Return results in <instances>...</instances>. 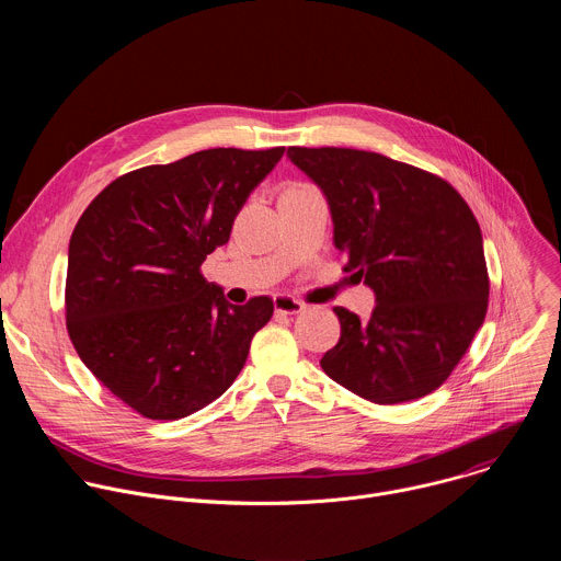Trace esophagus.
I'll use <instances>...</instances> for the list:
<instances>
[{
	"instance_id": "34e87169",
	"label": "esophagus",
	"mask_w": 561,
	"mask_h": 561,
	"mask_svg": "<svg viewBox=\"0 0 561 561\" xmlns=\"http://www.w3.org/2000/svg\"><path fill=\"white\" fill-rule=\"evenodd\" d=\"M273 301H275V310L282 312V314H297V312H301L306 308L304 301H299V299H295L290 295H275Z\"/></svg>"
}]
</instances>
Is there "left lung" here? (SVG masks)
<instances>
[{"instance_id": "1", "label": "left lung", "mask_w": 561, "mask_h": 561, "mask_svg": "<svg viewBox=\"0 0 561 561\" xmlns=\"http://www.w3.org/2000/svg\"><path fill=\"white\" fill-rule=\"evenodd\" d=\"M288 157L324 191L335 249L377 297L368 322L333 308L342 335L319 362L324 373L373 404L437 390L489 310L472 210L446 180L379 152L290 146Z\"/></svg>"}]
</instances>
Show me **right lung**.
I'll return each instance as SVG.
<instances>
[{"instance_id": "add662e5", "label": "right lung", "mask_w": 561, "mask_h": 561, "mask_svg": "<svg viewBox=\"0 0 561 561\" xmlns=\"http://www.w3.org/2000/svg\"><path fill=\"white\" fill-rule=\"evenodd\" d=\"M284 146L208 148L111 182L68 247L66 329L87 368L135 413L173 422L228 390L273 317L232 306L202 275Z\"/></svg>"}]
</instances>
